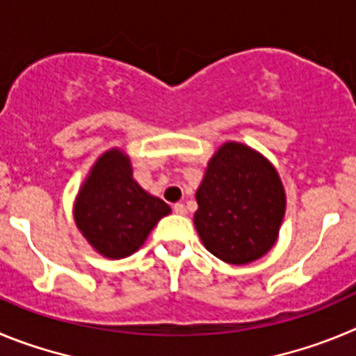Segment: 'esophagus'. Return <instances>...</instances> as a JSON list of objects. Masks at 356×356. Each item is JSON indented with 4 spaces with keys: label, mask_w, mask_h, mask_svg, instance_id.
<instances>
[{
    "label": "esophagus",
    "mask_w": 356,
    "mask_h": 356,
    "mask_svg": "<svg viewBox=\"0 0 356 356\" xmlns=\"http://www.w3.org/2000/svg\"><path fill=\"white\" fill-rule=\"evenodd\" d=\"M174 213L175 214H186L184 204H175V206H174Z\"/></svg>",
    "instance_id": "esophagus-1"
}]
</instances>
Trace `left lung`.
<instances>
[{
    "mask_svg": "<svg viewBox=\"0 0 356 356\" xmlns=\"http://www.w3.org/2000/svg\"><path fill=\"white\" fill-rule=\"evenodd\" d=\"M195 229L211 254L248 264L277 243L286 191L278 172L257 150L227 142L214 152L197 190Z\"/></svg>",
    "mask_w": 356,
    "mask_h": 356,
    "instance_id": "obj_1",
    "label": "left lung"
}]
</instances>
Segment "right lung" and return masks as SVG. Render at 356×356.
<instances>
[{
	"instance_id": "1",
	"label": "right lung",
	"mask_w": 356,
	"mask_h": 356,
	"mask_svg": "<svg viewBox=\"0 0 356 356\" xmlns=\"http://www.w3.org/2000/svg\"><path fill=\"white\" fill-rule=\"evenodd\" d=\"M170 211L134 181L129 158L120 149L106 150L95 161L74 202L76 225L92 248L108 259L134 254Z\"/></svg>"
}]
</instances>
